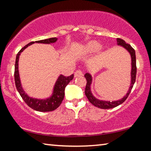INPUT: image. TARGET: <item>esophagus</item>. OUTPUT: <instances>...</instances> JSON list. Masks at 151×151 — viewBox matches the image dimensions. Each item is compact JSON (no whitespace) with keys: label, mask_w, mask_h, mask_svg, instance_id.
<instances>
[{"label":"esophagus","mask_w":151,"mask_h":151,"mask_svg":"<svg viewBox=\"0 0 151 151\" xmlns=\"http://www.w3.org/2000/svg\"><path fill=\"white\" fill-rule=\"evenodd\" d=\"M75 77H78V76H81L83 75V72L81 70H77L76 71V72L75 73Z\"/></svg>","instance_id":"34e87169"}]
</instances>
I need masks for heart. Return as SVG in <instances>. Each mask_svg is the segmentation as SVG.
I'll return each mask as SVG.
<instances>
[{"label": "heart", "instance_id": "b5f03b06", "mask_svg": "<svg viewBox=\"0 0 151 151\" xmlns=\"http://www.w3.org/2000/svg\"><path fill=\"white\" fill-rule=\"evenodd\" d=\"M101 48V47H100V45H99V42L92 40V41L88 42L86 45H85L82 50L85 54H91V53L96 52L98 50H100Z\"/></svg>", "mask_w": 151, "mask_h": 151}]
</instances>
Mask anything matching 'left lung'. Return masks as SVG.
I'll list each match as a JSON object with an SVG mask.
<instances>
[{
  "label": "left lung",
  "instance_id": "1",
  "mask_svg": "<svg viewBox=\"0 0 151 151\" xmlns=\"http://www.w3.org/2000/svg\"><path fill=\"white\" fill-rule=\"evenodd\" d=\"M117 45L122 46V47H124L128 52L130 53L131 57V85H130V87L129 88L127 93L123 98L120 99L119 101H102L99 100V99L95 98L93 96V93H92L91 90V85L92 83V76L89 73H86L85 75V77L86 79V85L85 88V95L87 97L88 101H90V103L93 104L94 106H95L98 108L103 109H112L114 108L117 106L120 105V104L123 103L124 102L126 101L127 97L129 96V94L131 93V90L133 85L135 83V80H136V75H137V65H136V55H135V51L134 48H132L129 44L125 42L124 40L121 39H117Z\"/></svg>",
  "mask_w": 151,
  "mask_h": 151
}]
</instances>
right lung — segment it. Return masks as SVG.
I'll list each match as a JSON object with an SVG mask.
<instances>
[{
	"instance_id": "add662e5",
	"label": "right lung",
	"mask_w": 151,
	"mask_h": 151,
	"mask_svg": "<svg viewBox=\"0 0 151 151\" xmlns=\"http://www.w3.org/2000/svg\"><path fill=\"white\" fill-rule=\"evenodd\" d=\"M57 40L56 37L55 38H50V39L37 40L35 42H30L29 44L24 46L23 48H21L18 54L17 55L16 61H15L14 65V81L15 85L18 92H19L20 95L21 96L22 99H23L24 101L26 103L28 106L30 108L35 110L37 111L40 112H49L52 111L54 110L57 109L58 106L62 103V101L65 96V89L66 85L70 83V81H72L74 77V75H70L69 76H65L63 75H60L58 76V79L56 82L54 90L52 96H50L49 98L45 99H33L27 95L25 93L20 83L19 73V56L22 51L25 48L29 47V46L34 44L35 42L37 43H43V44H51L54 43Z\"/></svg>"
}]
</instances>
